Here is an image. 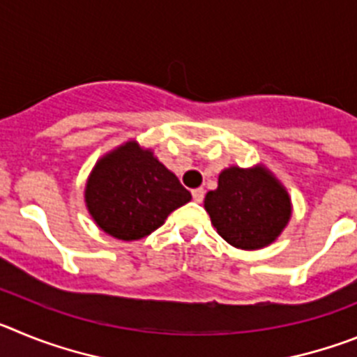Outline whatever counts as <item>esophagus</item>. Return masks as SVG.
I'll use <instances>...</instances> for the list:
<instances>
[{"instance_id":"obj_1","label":"esophagus","mask_w":357,"mask_h":357,"mask_svg":"<svg viewBox=\"0 0 357 357\" xmlns=\"http://www.w3.org/2000/svg\"><path fill=\"white\" fill-rule=\"evenodd\" d=\"M191 195H193V200L200 204V202L204 200V195H206V191H204V188H197L191 191Z\"/></svg>"}]
</instances>
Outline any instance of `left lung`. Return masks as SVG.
<instances>
[{"mask_svg":"<svg viewBox=\"0 0 357 357\" xmlns=\"http://www.w3.org/2000/svg\"><path fill=\"white\" fill-rule=\"evenodd\" d=\"M204 207L218 234L241 250L272 245L291 220V198L264 164L223 169Z\"/></svg>","mask_w":357,"mask_h":357,"instance_id":"1","label":"left lung"}]
</instances>
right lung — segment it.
<instances>
[{
  "instance_id": "right-lung-1",
  "label": "right lung",
  "mask_w": 357,
  "mask_h": 357,
  "mask_svg": "<svg viewBox=\"0 0 357 357\" xmlns=\"http://www.w3.org/2000/svg\"><path fill=\"white\" fill-rule=\"evenodd\" d=\"M85 207L105 234L135 241L159 229L175 209L191 200L151 148L128 139L107 151L85 182Z\"/></svg>"
}]
</instances>
